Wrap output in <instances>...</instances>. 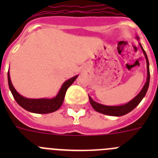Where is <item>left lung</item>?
I'll return each instance as SVG.
<instances>
[{
	"mask_svg": "<svg viewBox=\"0 0 158 158\" xmlns=\"http://www.w3.org/2000/svg\"><path fill=\"white\" fill-rule=\"evenodd\" d=\"M139 39V38H138ZM140 47L142 48V51L144 53L145 57H146V64H147V80H146V84H145L144 87L142 88V91L135 96V98L132 100H131L130 102H128L127 104H124V105L121 106H106L103 105V104H98L95 102L93 99L89 96V101H90V104H91L92 107H93V109L96 110V111L98 112L102 113V114H104V115H111V116H121V115H124L129 113L130 111H131L133 109H135L137 106L139 105V103L142 101V100L143 99L145 96H146V93L148 90V88H149V84H150V67H149V61H148L147 55L146 54V51H144V49L142 48V45L140 44Z\"/></svg>",
	"mask_w": 158,
	"mask_h": 158,
	"instance_id": "left-lung-1",
	"label": "left lung"
}]
</instances>
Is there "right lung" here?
<instances>
[{
  "label": "right lung",
  "instance_id": "obj_1",
  "mask_svg": "<svg viewBox=\"0 0 158 158\" xmlns=\"http://www.w3.org/2000/svg\"><path fill=\"white\" fill-rule=\"evenodd\" d=\"M77 77V76H75L66 81L62 85L58 95L53 99H38V100H35V99H27L23 97L16 91V89H14V87L12 86L10 76H9V72H8V81L11 93H12L14 99L16 100L17 104L20 107H22L27 111H30V112L38 113V114H47V113L54 112V111L59 109V107L62 106V103H63L67 89L76 80Z\"/></svg>",
  "mask_w": 158,
  "mask_h": 158
}]
</instances>
